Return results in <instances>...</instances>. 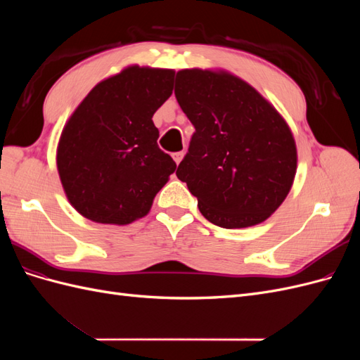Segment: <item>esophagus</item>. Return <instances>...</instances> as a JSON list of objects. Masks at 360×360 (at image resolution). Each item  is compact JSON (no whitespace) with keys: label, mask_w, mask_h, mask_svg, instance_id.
Wrapping results in <instances>:
<instances>
[{"label":"esophagus","mask_w":360,"mask_h":360,"mask_svg":"<svg viewBox=\"0 0 360 360\" xmlns=\"http://www.w3.org/2000/svg\"><path fill=\"white\" fill-rule=\"evenodd\" d=\"M183 156H184V153H183V151H177V153H172V159H174V162H176V163H177V165H179V163L181 162Z\"/></svg>","instance_id":"1"}]
</instances>
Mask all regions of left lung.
I'll use <instances>...</instances> for the list:
<instances>
[{"mask_svg":"<svg viewBox=\"0 0 360 360\" xmlns=\"http://www.w3.org/2000/svg\"><path fill=\"white\" fill-rule=\"evenodd\" d=\"M174 93L195 127L176 174L202 216L230 230L264 222L287 198L297 169L285 120L226 70L183 69Z\"/></svg>","mask_w":360,"mask_h":360,"instance_id":"obj_1","label":"left lung"}]
</instances>
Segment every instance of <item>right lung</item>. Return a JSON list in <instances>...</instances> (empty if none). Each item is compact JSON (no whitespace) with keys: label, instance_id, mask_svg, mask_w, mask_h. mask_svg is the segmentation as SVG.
Returning a JSON list of instances; mask_svg holds the SVG:
<instances>
[{"label":"right lung","instance_id":"obj_1","mask_svg":"<svg viewBox=\"0 0 360 360\" xmlns=\"http://www.w3.org/2000/svg\"><path fill=\"white\" fill-rule=\"evenodd\" d=\"M172 78L171 69L127 66L97 84L68 120L57 168L69 202L86 219H141L176 171L151 120L172 94Z\"/></svg>","mask_w":360,"mask_h":360}]
</instances>
